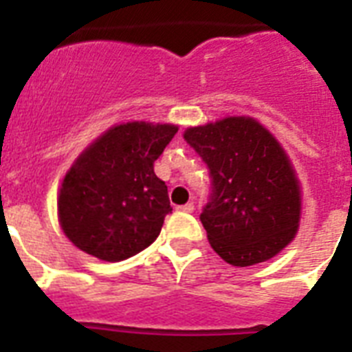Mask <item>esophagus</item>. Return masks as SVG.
<instances>
[{"label": "esophagus", "mask_w": 352, "mask_h": 352, "mask_svg": "<svg viewBox=\"0 0 352 352\" xmlns=\"http://www.w3.org/2000/svg\"><path fill=\"white\" fill-rule=\"evenodd\" d=\"M181 210L182 212H186V214H192L193 210H195V206H193V203H188L184 204V206H181Z\"/></svg>", "instance_id": "obj_1"}]
</instances>
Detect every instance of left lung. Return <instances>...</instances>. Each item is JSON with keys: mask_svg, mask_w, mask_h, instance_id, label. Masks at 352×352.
<instances>
[{"mask_svg": "<svg viewBox=\"0 0 352 352\" xmlns=\"http://www.w3.org/2000/svg\"><path fill=\"white\" fill-rule=\"evenodd\" d=\"M184 140L208 166L212 192L201 223L234 267L267 261L294 239L300 182L279 142L250 117L190 127Z\"/></svg>", "mask_w": 352, "mask_h": 352, "instance_id": "left-lung-1", "label": "left lung"}]
</instances>
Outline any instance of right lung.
<instances>
[{"label":"right lung","mask_w":352,"mask_h":352,"mask_svg":"<svg viewBox=\"0 0 352 352\" xmlns=\"http://www.w3.org/2000/svg\"><path fill=\"white\" fill-rule=\"evenodd\" d=\"M177 129L171 124H120L74 160L58 195V219L74 246L102 261H122L159 237L171 206L153 162Z\"/></svg>","instance_id":"obj_1"}]
</instances>
